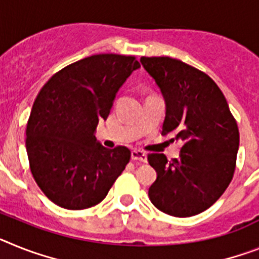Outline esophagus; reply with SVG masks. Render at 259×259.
<instances>
[{
	"instance_id": "34e87169",
	"label": "esophagus",
	"mask_w": 259,
	"mask_h": 259,
	"mask_svg": "<svg viewBox=\"0 0 259 259\" xmlns=\"http://www.w3.org/2000/svg\"><path fill=\"white\" fill-rule=\"evenodd\" d=\"M132 159L133 160H140V162L146 163L147 162V154L141 150H133L132 151Z\"/></svg>"
}]
</instances>
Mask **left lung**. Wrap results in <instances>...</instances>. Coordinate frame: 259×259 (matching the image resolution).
<instances>
[{"instance_id": "obj_1", "label": "left lung", "mask_w": 259, "mask_h": 259, "mask_svg": "<svg viewBox=\"0 0 259 259\" xmlns=\"http://www.w3.org/2000/svg\"><path fill=\"white\" fill-rule=\"evenodd\" d=\"M141 63L166 104L162 134L182 142L179 158L147 156L156 171L149 197L170 216H195L216 203L233 178L240 146L236 119L216 82L199 69L167 56H143Z\"/></svg>"}]
</instances>
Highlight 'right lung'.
<instances>
[{"label":"right lung","instance_id":"1","mask_svg":"<svg viewBox=\"0 0 259 259\" xmlns=\"http://www.w3.org/2000/svg\"><path fill=\"white\" fill-rule=\"evenodd\" d=\"M140 67L134 56L92 55L63 68L40 89L26 127V150L36 184L56 205H96L125 170L130 150L106 149L95 132Z\"/></svg>","mask_w":259,"mask_h":259}]
</instances>
